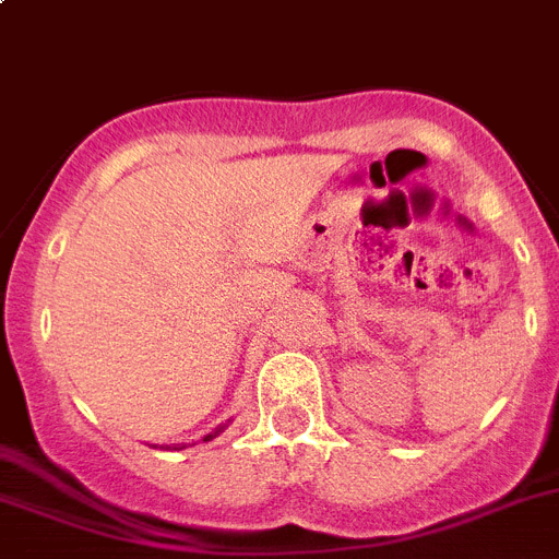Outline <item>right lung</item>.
<instances>
[{
  "label": "right lung",
  "mask_w": 559,
  "mask_h": 559,
  "mask_svg": "<svg viewBox=\"0 0 559 559\" xmlns=\"http://www.w3.org/2000/svg\"><path fill=\"white\" fill-rule=\"evenodd\" d=\"M219 431H223V426H219V429H214V431H211V435H205V437H203V442L214 440V437H217V435H219Z\"/></svg>",
  "instance_id": "obj_1"
}]
</instances>
